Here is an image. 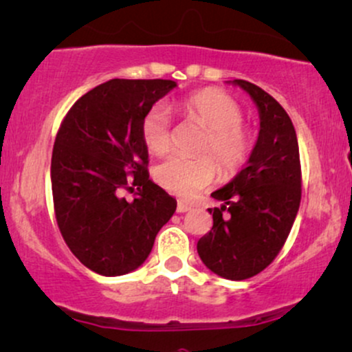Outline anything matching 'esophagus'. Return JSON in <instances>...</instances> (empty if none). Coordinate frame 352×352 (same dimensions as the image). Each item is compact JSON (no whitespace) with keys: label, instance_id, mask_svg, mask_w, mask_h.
<instances>
[{"label":"esophagus","instance_id":"esophagus-1","mask_svg":"<svg viewBox=\"0 0 352 352\" xmlns=\"http://www.w3.org/2000/svg\"><path fill=\"white\" fill-rule=\"evenodd\" d=\"M188 210H192V206L190 205H187V203H179V205H177V213H187Z\"/></svg>","mask_w":352,"mask_h":352}]
</instances>
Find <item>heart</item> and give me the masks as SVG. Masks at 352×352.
<instances>
[{
	"instance_id": "heart-1",
	"label": "heart",
	"mask_w": 352,
	"mask_h": 352,
	"mask_svg": "<svg viewBox=\"0 0 352 352\" xmlns=\"http://www.w3.org/2000/svg\"><path fill=\"white\" fill-rule=\"evenodd\" d=\"M190 120L208 128L200 157L173 154L155 165L160 187L177 197L190 198L213 184L219 170L232 175L243 167L252 149L251 135L243 126L244 113L234 100L218 90H201L175 104ZM142 141L152 154H165L172 146V118L165 104H155L142 121ZM213 155L217 161L206 156ZM219 164H217L216 162Z\"/></svg>"
}]
</instances>
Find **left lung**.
<instances>
[{
    "mask_svg": "<svg viewBox=\"0 0 352 352\" xmlns=\"http://www.w3.org/2000/svg\"><path fill=\"white\" fill-rule=\"evenodd\" d=\"M231 83L256 103L261 129L245 167L211 193L223 205L208 210L213 228L197 251L211 272L244 280L267 267L289 238L302 198V168L297 133L285 109L257 85Z\"/></svg>",
    "mask_w": 352,
    "mask_h": 352,
    "instance_id": "8db88e82",
    "label": "left lung"
}]
</instances>
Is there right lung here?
I'll return each mask as SVG.
<instances>
[{
	"label": "right lung",
	"mask_w": 352,
	"mask_h": 352,
	"mask_svg": "<svg viewBox=\"0 0 352 352\" xmlns=\"http://www.w3.org/2000/svg\"><path fill=\"white\" fill-rule=\"evenodd\" d=\"M172 80L113 78L80 98L54 142L50 180L58 230L85 267L104 277L144 264L177 201L149 180L142 121ZM135 186L133 202L120 197Z\"/></svg>",
	"instance_id": "1"
}]
</instances>
